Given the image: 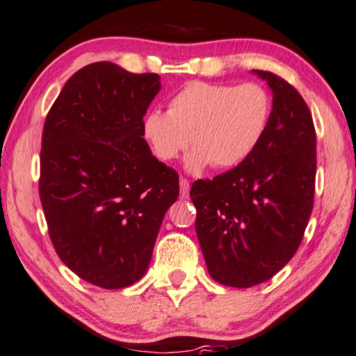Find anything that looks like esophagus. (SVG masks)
I'll return each instance as SVG.
<instances>
[{"label":"esophagus","instance_id":"1","mask_svg":"<svg viewBox=\"0 0 356 356\" xmlns=\"http://www.w3.org/2000/svg\"><path fill=\"white\" fill-rule=\"evenodd\" d=\"M179 185H180V196L182 198H188V192H190V182L185 177L179 179Z\"/></svg>","mask_w":356,"mask_h":356}]
</instances>
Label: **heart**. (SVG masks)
Masks as SVG:
<instances>
[{
  "mask_svg": "<svg viewBox=\"0 0 356 356\" xmlns=\"http://www.w3.org/2000/svg\"><path fill=\"white\" fill-rule=\"evenodd\" d=\"M272 100L256 83L241 86L193 81L169 100L168 111L152 110L144 136L161 161H171L188 144L195 150L185 168L200 172L208 164L230 169L243 163L267 129Z\"/></svg>",
  "mask_w": 356,
  "mask_h": 356,
  "instance_id": "1",
  "label": "heart"
}]
</instances>
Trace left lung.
<instances>
[{
	"instance_id": "8db88e82",
	"label": "left lung",
	"mask_w": 356,
	"mask_h": 356,
	"mask_svg": "<svg viewBox=\"0 0 356 356\" xmlns=\"http://www.w3.org/2000/svg\"><path fill=\"white\" fill-rule=\"evenodd\" d=\"M252 73L273 94L261 142L236 168L190 190L208 272L232 288L261 284L293 259L315 195L316 134L305 100L275 73Z\"/></svg>"
}]
</instances>
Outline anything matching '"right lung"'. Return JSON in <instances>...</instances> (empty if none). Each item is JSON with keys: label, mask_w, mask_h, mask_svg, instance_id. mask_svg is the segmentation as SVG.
Here are the masks:
<instances>
[{"label": "right lung", "mask_w": 356, "mask_h": 356, "mask_svg": "<svg viewBox=\"0 0 356 356\" xmlns=\"http://www.w3.org/2000/svg\"><path fill=\"white\" fill-rule=\"evenodd\" d=\"M156 73L95 62L73 75L46 116L40 198L52 245L79 278L121 289L144 277L179 196V174L152 155L144 115Z\"/></svg>", "instance_id": "right-lung-1"}]
</instances>
